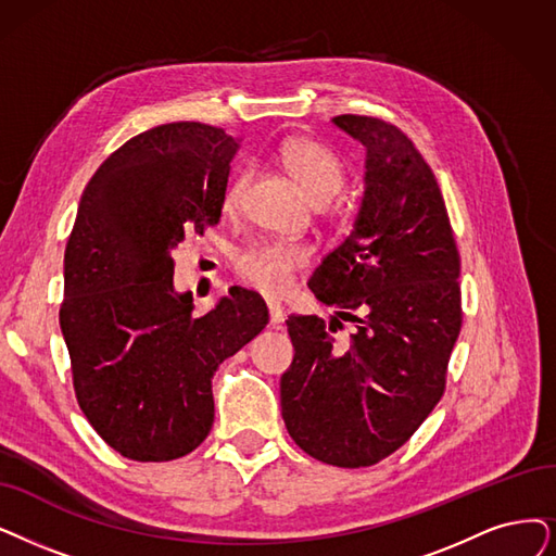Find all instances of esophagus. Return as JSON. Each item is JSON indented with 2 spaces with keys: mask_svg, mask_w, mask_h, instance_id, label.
Returning <instances> with one entry per match:
<instances>
[{
  "mask_svg": "<svg viewBox=\"0 0 556 556\" xmlns=\"http://www.w3.org/2000/svg\"><path fill=\"white\" fill-rule=\"evenodd\" d=\"M266 307H269V321H271V326H278V324L285 321V307L280 303L269 301V303H266Z\"/></svg>",
  "mask_w": 556,
  "mask_h": 556,
  "instance_id": "1",
  "label": "esophagus"
}]
</instances>
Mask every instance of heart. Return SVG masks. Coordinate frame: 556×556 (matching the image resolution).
Segmentation results:
<instances>
[{
	"instance_id": "1",
	"label": "heart",
	"mask_w": 556,
	"mask_h": 556,
	"mask_svg": "<svg viewBox=\"0 0 556 556\" xmlns=\"http://www.w3.org/2000/svg\"><path fill=\"white\" fill-rule=\"evenodd\" d=\"M280 162L309 201L324 205L344 187V164L336 152L313 139H287L280 146ZM251 173L237 170L224 193V210L235 212L247 191ZM309 262V249L299 241L269 239L251 243L235 262L243 285L266 296H282L292 290L296 274Z\"/></svg>"
}]
</instances>
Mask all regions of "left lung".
<instances>
[{
    "instance_id": "obj_1",
    "label": "left lung",
    "mask_w": 556,
    "mask_h": 556,
    "mask_svg": "<svg viewBox=\"0 0 556 556\" xmlns=\"http://www.w3.org/2000/svg\"><path fill=\"white\" fill-rule=\"evenodd\" d=\"M367 148L365 195L351 232L307 287L353 320L290 315L292 367L280 379L282 419L296 445L338 468L396 452L445 394L458 340L460 257L431 166L392 123L342 114Z\"/></svg>"
}]
</instances>
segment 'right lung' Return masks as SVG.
I'll return each instance as SVG.
<instances>
[{"mask_svg":"<svg viewBox=\"0 0 556 556\" xmlns=\"http://www.w3.org/2000/svg\"><path fill=\"white\" fill-rule=\"evenodd\" d=\"M237 150L214 125H160L111 152L81 193L59 321L77 404L125 458L164 463L201 445L216 367L269 324L243 287L203 317L173 290L177 243L218 224Z\"/></svg>","mask_w":556,"mask_h":556,"instance_id":"add662e5","label":"right lung"}]
</instances>
